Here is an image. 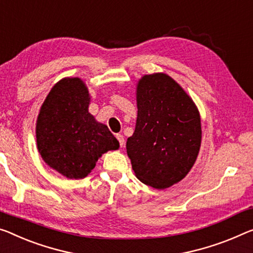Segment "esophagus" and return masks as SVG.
Segmentation results:
<instances>
[{"label": "esophagus", "mask_w": 253, "mask_h": 253, "mask_svg": "<svg viewBox=\"0 0 253 253\" xmlns=\"http://www.w3.org/2000/svg\"><path fill=\"white\" fill-rule=\"evenodd\" d=\"M116 139L119 140L120 146L123 147L124 146V138H123V135L122 134H116Z\"/></svg>", "instance_id": "esophagus-1"}]
</instances>
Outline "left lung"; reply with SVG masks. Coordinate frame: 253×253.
Returning a JSON list of instances; mask_svg holds the SVG:
<instances>
[{
  "instance_id": "8db88e82",
  "label": "left lung",
  "mask_w": 253,
  "mask_h": 253,
  "mask_svg": "<svg viewBox=\"0 0 253 253\" xmlns=\"http://www.w3.org/2000/svg\"><path fill=\"white\" fill-rule=\"evenodd\" d=\"M138 115L126 153L139 181L156 189L180 182L196 162L201 143L200 115L176 81L164 73L139 80Z\"/></svg>"
}]
</instances>
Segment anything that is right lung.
<instances>
[{"label":"right lung","instance_id":"add662e5","mask_svg":"<svg viewBox=\"0 0 253 253\" xmlns=\"http://www.w3.org/2000/svg\"><path fill=\"white\" fill-rule=\"evenodd\" d=\"M89 102L84 81L65 78L49 91L37 119L42 158L68 178L86 177L102 154L120 147L107 126L89 113Z\"/></svg>","mask_w":253,"mask_h":253}]
</instances>
